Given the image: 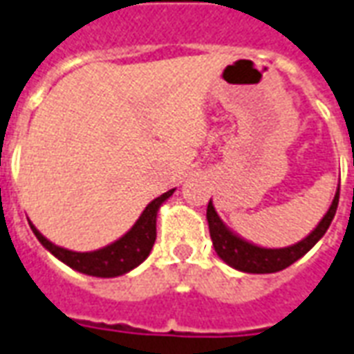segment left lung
<instances>
[{
  "instance_id": "left-lung-1",
  "label": "left lung",
  "mask_w": 354,
  "mask_h": 354,
  "mask_svg": "<svg viewBox=\"0 0 354 354\" xmlns=\"http://www.w3.org/2000/svg\"><path fill=\"white\" fill-rule=\"evenodd\" d=\"M337 203H339V185L337 192L334 195V201L328 208V212L322 216V220L319 225L301 241H297L296 245L284 246V248H266V246H258L246 241L241 235H237L235 231L230 230L223 220L218 216L214 208V203L210 199L207 208V220L208 230H210V239L214 245L216 254L220 256V260H223L230 267L243 271V273H277L282 271L288 266H292L294 261H297L301 256L311 250L313 246L319 243L322 235L326 233L330 223L334 220L335 210H337Z\"/></svg>"
}]
</instances>
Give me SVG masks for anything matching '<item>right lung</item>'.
I'll return each mask as SVG.
<instances>
[{
    "label": "right lung",
    "instance_id": "add662e5",
    "mask_svg": "<svg viewBox=\"0 0 354 354\" xmlns=\"http://www.w3.org/2000/svg\"><path fill=\"white\" fill-rule=\"evenodd\" d=\"M172 193H174V189L162 193L161 197L151 201L123 237H119L111 245L93 250V252H73V250L57 246L55 243H50L47 237H43L39 230L32 222H30V227L34 231L37 241L57 260H60L68 267H72L75 271H80L83 274H91V277H102V279L121 277V274L132 271L134 267H138L149 256L155 245V237H157L159 208L162 207V203L169 199Z\"/></svg>",
    "mask_w": 354,
    "mask_h": 354
}]
</instances>
